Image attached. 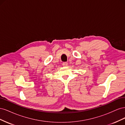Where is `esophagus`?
Instances as JSON below:
<instances>
[{
	"label": "esophagus",
	"mask_w": 125,
	"mask_h": 125,
	"mask_svg": "<svg viewBox=\"0 0 125 125\" xmlns=\"http://www.w3.org/2000/svg\"><path fill=\"white\" fill-rule=\"evenodd\" d=\"M62 66L63 67H67L68 66V63L66 62H64L62 63Z\"/></svg>",
	"instance_id": "1"
}]
</instances>
